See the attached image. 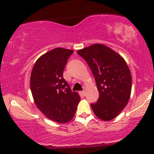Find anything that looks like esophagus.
<instances>
[{"label":"esophagus","instance_id":"obj_1","mask_svg":"<svg viewBox=\"0 0 154 154\" xmlns=\"http://www.w3.org/2000/svg\"><path fill=\"white\" fill-rule=\"evenodd\" d=\"M81 94H83V95H85V90H83V91L81 92Z\"/></svg>","mask_w":154,"mask_h":154}]
</instances>
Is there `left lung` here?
I'll use <instances>...</instances> for the list:
<instances>
[{
  "instance_id": "1",
  "label": "left lung",
  "mask_w": 154,
  "mask_h": 154,
  "mask_svg": "<svg viewBox=\"0 0 154 154\" xmlns=\"http://www.w3.org/2000/svg\"><path fill=\"white\" fill-rule=\"evenodd\" d=\"M77 53L88 63L99 91L97 102L91 104L99 119L109 121L128 104L132 90L131 73L123 57L103 44L95 43Z\"/></svg>"
}]
</instances>
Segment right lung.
<instances>
[{
  "label": "right lung",
  "instance_id": "obj_1",
  "mask_svg": "<svg viewBox=\"0 0 154 154\" xmlns=\"http://www.w3.org/2000/svg\"><path fill=\"white\" fill-rule=\"evenodd\" d=\"M73 52L54 48L38 59L31 73V91L35 105L45 117L58 123L73 119L81 100L63 78L65 65Z\"/></svg>",
  "mask_w": 154,
  "mask_h": 154
}]
</instances>
